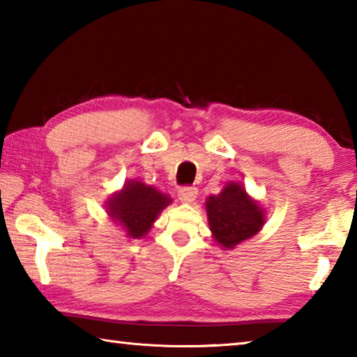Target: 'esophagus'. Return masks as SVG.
Masks as SVG:
<instances>
[{
    "mask_svg": "<svg viewBox=\"0 0 357 357\" xmlns=\"http://www.w3.org/2000/svg\"><path fill=\"white\" fill-rule=\"evenodd\" d=\"M197 187H183V189H179L178 197L183 203H193L197 198Z\"/></svg>",
    "mask_w": 357,
    "mask_h": 357,
    "instance_id": "1",
    "label": "esophagus"
}]
</instances>
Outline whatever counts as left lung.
I'll use <instances>...</instances> for the list:
<instances>
[{
    "label": "left lung",
    "mask_w": 357,
    "mask_h": 357,
    "mask_svg": "<svg viewBox=\"0 0 357 357\" xmlns=\"http://www.w3.org/2000/svg\"><path fill=\"white\" fill-rule=\"evenodd\" d=\"M206 211L215 243L228 250L255 236L264 225V209L238 183H228L219 195H211Z\"/></svg>",
    "instance_id": "left-lung-1"
}]
</instances>
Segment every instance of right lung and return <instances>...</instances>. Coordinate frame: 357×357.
I'll use <instances>...</instances> for the list:
<instances>
[{"mask_svg": "<svg viewBox=\"0 0 357 357\" xmlns=\"http://www.w3.org/2000/svg\"><path fill=\"white\" fill-rule=\"evenodd\" d=\"M170 203L172 198L155 187L130 179L108 200L107 213L124 228L129 238L138 239L148 234L162 209Z\"/></svg>", "mask_w": 357, "mask_h": 357, "instance_id": "obj_1", "label": "right lung"}]
</instances>
